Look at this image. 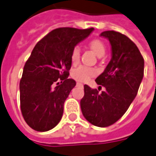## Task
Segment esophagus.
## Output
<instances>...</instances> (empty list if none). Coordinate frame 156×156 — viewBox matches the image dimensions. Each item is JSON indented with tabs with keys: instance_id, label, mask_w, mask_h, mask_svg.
<instances>
[{
	"instance_id": "obj_1",
	"label": "esophagus",
	"mask_w": 156,
	"mask_h": 156,
	"mask_svg": "<svg viewBox=\"0 0 156 156\" xmlns=\"http://www.w3.org/2000/svg\"><path fill=\"white\" fill-rule=\"evenodd\" d=\"M77 85L78 86H83V84H81L80 82H77Z\"/></svg>"
}]
</instances>
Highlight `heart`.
Returning a JSON list of instances; mask_svg holds the SVG:
<instances>
[{"label": "heart", "instance_id": "1", "mask_svg": "<svg viewBox=\"0 0 156 156\" xmlns=\"http://www.w3.org/2000/svg\"><path fill=\"white\" fill-rule=\"evenodd\" d=\"M90 48L91 51H93L98 58H101L105 55V46L104 43L98 39H94L90 42ZM80 58V50L78 47H75L71 55V62L73 65L77 64L79 61ZM72 77L75 78L76 80L81 81V82H85L87 80H89L91 77L96 75V71L94 69H91L89 67H85V66H79L77 69L73 70L71 73Z\"/></svg>", "mask_w": 156, "mask_h": 156}]
</instances>
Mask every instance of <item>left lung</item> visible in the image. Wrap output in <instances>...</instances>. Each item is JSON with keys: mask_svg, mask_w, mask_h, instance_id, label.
<instances>
[{"mask_svg": "<svg viewBox=\"0 0 156 156\" xmlns=\"http://www.w3.org/2000/svg\"><path fill=\"white\" fill-rule=\"evenodd\" d=\"M100 37L107 38L112 47L110 62L95 79L105 90L98 93L97 89L85 85L80 106L91 124L105 127L121 118L136 97L144 74V59L135 44L125 35L108 30Z\"/></svg>", "mask_w": 156, "mask_h": 156, "instance_id": "1", "label": "left lung"}]
</instances>
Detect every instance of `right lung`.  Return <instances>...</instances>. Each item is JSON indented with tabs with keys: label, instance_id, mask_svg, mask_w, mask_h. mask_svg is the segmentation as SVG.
Returning <instances> with one entry per match:
<instances>
[{
	"label": "right lung",
	"instance_id": "obj_1",
	"mask_svg": "<svg viewBox=\"0 0 156 156\" xmlns=\"http://www.w3.org/2000/svg\"><path fill=\"white\" fill-rule=\"evenodd\" d=\"M93 30L58 28L36 44L20 81L21 111L32 129L46 132L61 120L64 103L76 85L74 79L68 78L71 52Z\"/></svg>",
	"mask_w": 156,
	"mask_h": 156
}]
</instances>
